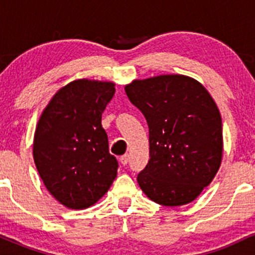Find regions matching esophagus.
I'll return each mask as SVG.
<instances>
[{
	"label": "esophagus",
	"mask_w": 255,
	"mask_h": 255,
	"mask_svg": "<svg viewBox=\"0 0 255 255\" xmlns=\"http://www.w3.org/2000/svg\"><path fill=\"white\" fill-rule=\"evenodd\" d=\"M128 160H129V156H128L127 153L124 154V156H121V158H120V162H121L124 165H127Z\"/></svg>",
	"instance_id": "obj_1"
}]
</instances>
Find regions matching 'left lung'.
I'll return each mask as SVG.
<instances>
[{
  "mask_svg": "<svg viewBox=\"0 0 255 255\" xmlns=\"http://www.w3.org/2000/svg\"><path fill=\"white\" fill-rule=\"evenodd\" d=\"M125 90L148 126L150 159L136 177L140 188L163 206L192 203L222 163L217 104L199 81L181 74L133 80Z\"/></svg>",
  "mask_w": 255,
  "mask_h": 255,
  "instance_id": "8db88e82",
  "label": "left lung"
}]
</instances>
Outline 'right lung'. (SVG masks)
Returning <instances> with one entry per match:
<instances>
[{
	"label": "right lung",
	"instance_id": "right-lung-1",
	"mask_svg": "<svg viewBox=\"0 0 255 255\" xmlns=\"http://www.w3.org/2000/svg\"><path fill=\"white\" fill-rule=\"evenodd\" d=\"M114 95L115 83L78 79L52 96L37 124L34 164L49 193L68 209L95 205L118 175L102 127Z\"/></svg>",
	"mask_w": 255,
	"mask_h": 255
}]
</instances>
